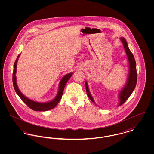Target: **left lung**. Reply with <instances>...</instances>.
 I'll use <instances>...</instances> for the list:
<instances>
[{"label":"left lung","instance_id":"1","mask_svg":"<svg viewBox=\"0 0 154 154\" xmlns=\"http://www.w3.org/2000/svg\"><path fill=\"white\" fill-rule=\"evenodd\" d=\"M121 42L123 43L125 50L126 51V54L128 56V60L129 63V75L128 80L127 84L125 88L121 91L119 94V106L123 104L126 100L129 98V97L132 94L133 91H134V88L136 87V83H137V71H136V61L134 58V56L129 50L127 42L126 40L124 37L121 38ZM85 88H86V91L87 94L88 95L89 98L90 100L94 103V100L92 96L90 94L89 89H88V84L87 82H85Z\"/></svg>","mask_w":154,"mask_h":154}]
</instances>
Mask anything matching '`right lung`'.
Listing matches in <instances>:
<instances>
[{
    "label": "right lung",
    "instance_id": "obj_1",
    "mask_svg": "<svg viewBox=\"0 0 154 154\" xmlns=\"http://www.w3.org/2000/svg\"><path fill=\"white\" fill-rule=\"evenodd\" d=\"M20 54H19L18 55L17 59L15 61L13 73V86L14 88L15 91L16 92L17 95L20 96V97L22 101L25 103L32 110H35V111H44L51 110L52 109L54 108L59 102V101L62 97V96L63 95V90H64V88L65 87L66 82L70 79V78L71 77L73 73H71L68 74L62 79V80L60 82V84H59V89L58 95L54 100H52L50 102L45 103H40L34 102L33 100H30L29 99L27 98L26 97H25L22 94V93L20 92V91L18 89V86L16 83L15 73H16V69H17V62L18 57H20Z\"/></svg>",
    "mask_w": 154,
    "mask_h": 154
}]
</instances>
